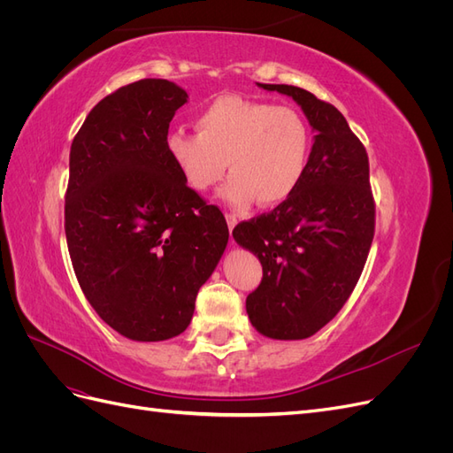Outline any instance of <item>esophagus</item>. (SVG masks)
I'll list each match as a JSON object with an SVG mask.
<instances>
[{
  "instance_id": "1",
  "label": "esophagus",
  "mask_w": 453,
  "mask_h": 453,
  "mask_svg": "<svg viewBox=\"0 0 453 453\" xmlns=\"http://www.w3.org/2000/svg\"><path fill=\"white\" fill-rule=\"evenodd\" d=\"M226 225H228L230 234H232V230H234V226L238 225V217L232 215V213H226Z\"/></svg>"
}]
</instances>
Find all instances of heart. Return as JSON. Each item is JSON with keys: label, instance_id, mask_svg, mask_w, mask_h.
Returning <instances> with one entry per match:
<instances>
[{"label": "heart", "instance_id": "heart-1", "mask_svg": "<svg viewBox=\"0 0 453 453\" xmlns=\"http://www.w3.org/2000/svg\"><path fill=\"white\" fill-rule=\"evenodd\" d=\"M196 132L173 130L166 135V153L183 181L205 193L232 172L221 198L245 208L255 198L272 208L289 198L303 183L311 130L296 109L223 94L196 115Z\"/></svg>", "mask_w": 453, "mask_h": 453}]
</instances>
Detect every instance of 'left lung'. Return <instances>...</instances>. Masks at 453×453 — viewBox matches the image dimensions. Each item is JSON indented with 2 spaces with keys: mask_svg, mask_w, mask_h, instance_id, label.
<instances>
[{
  "mask_svg": "<svg viewBox=\"0 0 453 453\" xmlns=\"http://www.w3.org/2000/svg\"><path fill=\"white\" fill-rule=\"evenodd\" d=\"M257 87L293 98L315 135L295 193L232 232L263 265L245 310L263 336L304 340L342 310L365 268L374 238L368 157L334 105L291 85Z\"/></svg>",
  "mask_w": 453,
  "mask_h": 453,
  "instance_id": "1",
  "label": "left lung"
}]
</instances>
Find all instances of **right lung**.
<instances>
[{
  "instance_id": "1",
  "label": "right lung",
  "mask_w": 453,
  "mask_h": 453,
  "mask_svg": "<svg viewBox=\"0 0 453 453\" xmlns=\"http://www.w3.org/2000/svg\"><path fill=\"white\" fill-rule=\"evenodd\" d=\"M188 94L142 79L98 102L70 150L65 240L90 306L122 336L181 334L228 243L215 205L188 188L166 135Z\"/></svg>"
}]
</instances>
